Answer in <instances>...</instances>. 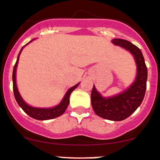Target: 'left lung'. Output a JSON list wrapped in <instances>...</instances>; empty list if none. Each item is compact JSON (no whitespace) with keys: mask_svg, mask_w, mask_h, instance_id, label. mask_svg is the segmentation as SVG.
Returning <instances> with one entry per match:
<instances>
[{"mask_svg":"<svg viewBox=\"0 0 160 160\" xmlns=\"http://www.w3.org/2000/svg\"><path fill=\"white\" fill-rule=\"evenodd\" d=\"M112 43L123 48L134 57L137 66V74L132 84L123 92L112 97H103L93 87L91 105L94 112L103 119L121 121L129 117L140 106L146 91L148 70L140 49L123 39H113Z\"/></svg>","mask_w":160,"mask_h":160,"instance_id":"1","label":"left lung"}]
</instances>
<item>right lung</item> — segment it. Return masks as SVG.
<instances>
[{
    "label": "right lung",
    "mask_w": 160,
    "mask_h": 160,
    "mask_svg": "<svg viewBox=\"0 0 160 160\" xmlns=\"http://www.w3.org/2000/svg\"><path fill=\"white\" fill-rule=\"evenodd\" d=\"M33 40H32V41H29V43H27L26 45H27L28 44H29V43H30L31 41H33ZM25 46H23V47L22 48L21 51H20L19 54H18V58H17L16 63H15V66H14L13 73H12L14 95H15V100H16L17 103H18V105L22 108V110L26 113V114L29 115L30 117L33 118V119H38V120H48V119H54V118L58 117V116H60L61 115H62L63 113L65 112V111H66V108H67L68 105H69V97H70L71 93L72 92V91H74V90L78 87V85L80 84V83L76 84L75 86L69 88V89L66 91V94H65L64 97H63L62 100L61 101V102H60L58 105H57L56 106L51 107V108H38V107H33L28 105V104L23 100L21 94H19V91H18V88H17V84H16V69H17V66H18V58H19V55H20V53H21L22 50L23 48H24Z\"/></svg>",
    "instance_id": "right-lung-1"
}]
</instances>
